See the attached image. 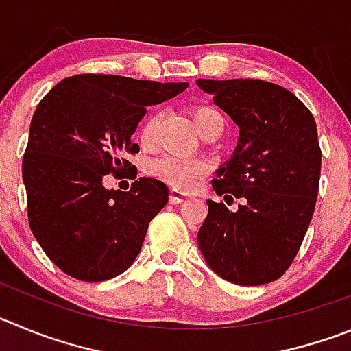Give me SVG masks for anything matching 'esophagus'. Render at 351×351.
I'll use <instances>...</instances> for the list:
<instances>
[{
  "mask_svg": "<svg viewBox=\"0 0 351 351\" xmlns=\"http://www.w3.org/2000/svg\"><path fill=\"white\" fill-rule=\"evenodd\" d=\"M186 197H189V194H186L185 191H182V189H176V186H173L171 191H169V202H171V204L183 202Z\"/></svg>",
  "mask_w": 351,
  "mask_h": 351,
  "instance_id": "esophagus-1",
  "label": "esophagus"
}]
</instances>
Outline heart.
I'll return each instance as SVG.
<instances>
[{"label":"heart","instance_id":"b5f03b06","mask_svg":"<svg viewBox=\"0 0 351 351\" xmlns=\"http://www.w3.org/2000/svg\"><path fill=\"white\" fill-rule=\"evenodd\" d=\"M192 121H194L195 128L199 130L201 135H206L209 130L216 126H223V117L216 109L208 106H199L192 109ZM157 114H150L142 126V142L149 143L152 140L154 130L157 124ZM147 171L152 175L154 178H159L162 182L169 183L173 186H180V189H189L194 185L201 176L206 175L208 171V165L201 159H185V157L176 156H160L152 159L147 165Z\"/></svg>","mask_w":351,"mask_h":351}]
</instances>
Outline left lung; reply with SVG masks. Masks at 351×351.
Listing matches in <instances>:
<instances>
[{
    "mask_svg": "<svg viewBox=\"0 0 351 351\" xmlns=\"http://www.w3.org/2000/svg\"><path fill=\"white\" fill-rule=\"evenodd\" d=\"M197 84L241 128L234 156L218 169L213 191L225 201H234L232 195L244 201L235 213L208 201L199 247L228 282H274L296 258L315 211L322 162L315 119L300 98L268 81Z\"/></svg>",
    "mask_w": 351,
    "mask_h": 351,
    "instance_id": "left-lung-1",
    "label": "left lung"
}]
</instances>
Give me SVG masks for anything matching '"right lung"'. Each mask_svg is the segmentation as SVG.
<instances>
[{
  "label": "right lung",
  "mask_w": 351,
  "mask_h": 351,
  "mask_svg": "<svg viewBox=\"0 0 351 351\" xmlns=\"http://www.w3.org/2000/svg\"><path fill=\"white\" fill-rule=\"evenodd\" d=\"M186 86L77 74L39 101L22 159L29 227L64 274L100 282L123 274L138 256L149 223L168 204V186L140 178L128 192L107 191L101 180L133 168L126 157L138 152L131 135L145 107Z\"/></svg>",
  "instance_id": "obj_1"
}]
</instances>
